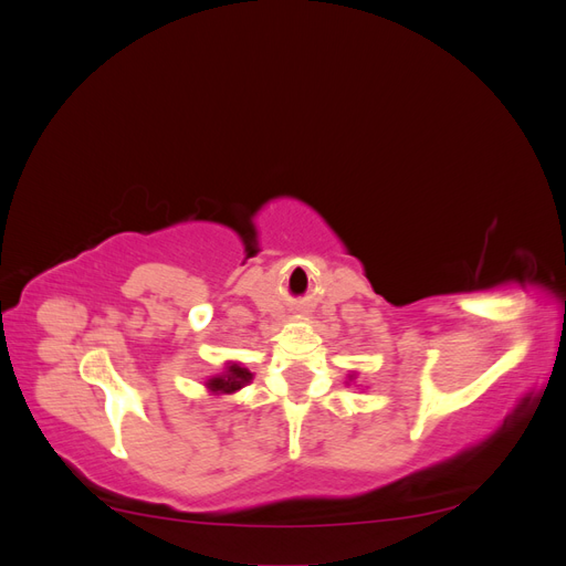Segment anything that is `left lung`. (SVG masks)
<instances>
[{"label":"left lung","mask_w":566,"mask_h":566,"mask_svg":"<svg viewBox=\"0 0 566 566\" xmlns=\"http://www.w3.org/2000/svg\"><path fill=\"white\" fill-rule=\"evenodd\" d=\"M354 378H356V373H352V375H349V382H354ZM349 382H347V385H349Z\"/></svg>","instance_id":"left-lung-1"}]
</instances>
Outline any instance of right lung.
<instances>
[{"label": "right lung", "mask_w": 566, "mask_h": 566, "mask_svg": "<svg viewBox=\"0 0 566 566\" xmlns=\"http://www.w3.org/2000/svg\"><path fill=\"white\" fill-rule=\"evenodd\" d=\"M254 375L238 361H227L221 373L212 375V378L205 380V387L212 394V397H224V394H235L238 389H243L245 385L252 382Z\"/></svg>", "instance_id": "right-lung-1"}]
</instances>
